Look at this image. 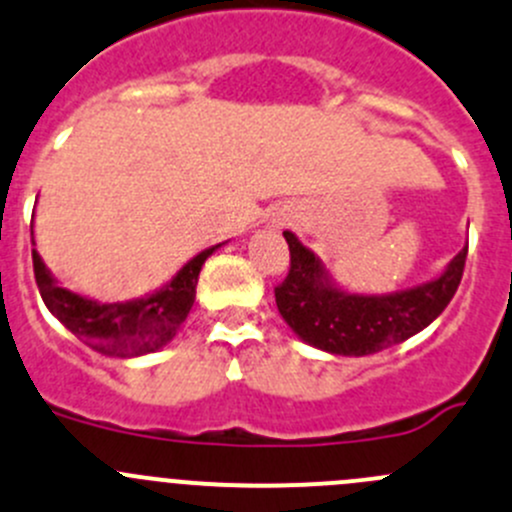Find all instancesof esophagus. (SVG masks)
<instances>
[{"label": "esophagus", "instance_id": "1", "mask_svg": "<svg viewBox=\"0 0 512 512\" xmlns=\"http://www.w3.org/2000/svg\"><path fill=\"white\" fill-rule=\"evenodd\" d=\"M272 227H282V220H275V222H272Z\"/></svg>", "mask_w": 512, "mask_h": 512}]
</instances>
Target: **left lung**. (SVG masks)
Masks as SVG:
<instances>
[{"label": "left lung", "mask_w": 512, "mask_h": 512, "mask_svg": "<svg viewBox=\"0 0 512 512\" xmlns=\"http://www.w3.org/2000/svg\"><path fill=\"white\" fill-rule=\"evenodd\" d=\"M282 235L290 245V275L275 287L282 320L307 345L345 357L372 355L425 330L453 300L468 257L465 245L433 280L367 295L342 287L295 232Z\"/></svg>", "instance_id": "1"}]
</instances>
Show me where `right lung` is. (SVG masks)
Returning a JSON list of instances; mask_svg holds the SVG:
<instances>
[{"instance_id":"right-lung-1","label":"right lung","mask_w":512,"mask_h":512,"mask_svg":"<svg viewBox=\"0 0 512 512\" xmlns=\"http://www.w3.org/2000/svg\"><path fill=\"white\" fill-rule=\"evenodd\" d=\"M225 242L197 252L177 275L150 295L127 302H99L59 285L37 250H32L34 277L47 310L72 330L84 345L107 357H142L170 345L195 302L197 277L212 252Z\"/></svg>"}]
</instances>
